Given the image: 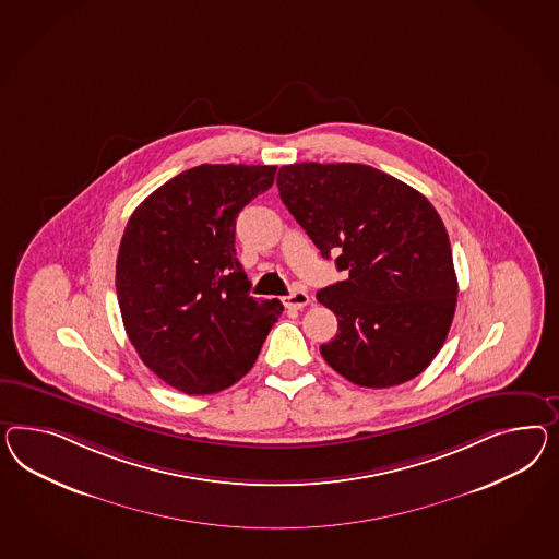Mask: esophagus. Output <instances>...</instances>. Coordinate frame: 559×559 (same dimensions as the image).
<instances>
[{
    "label": "esophagus",
    "instance_id": "esophagus-1",
    "mask_svg": "<svg viewBox=\"0 0 559 559\" xmlns=\"http://www.w3.org/2000/svg\"><path fill=\"white\" fill-rule=\"evenodd\" d=\"M285 305H287L288 309H302V307L309 305V295L301 290V288H297V290H293L290 295L285 297Z\"/></svg>",
    "mask_w": 559,
    "mask_h": 559
}]
</instances>
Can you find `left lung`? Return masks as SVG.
<instances>
[{"label":"left lung","mask_w":559,"mask_h":559,"mask_svg":"<svg viewBox=\"0 0 559 559\" xmlns=\"http://www.w3.org/2000/svg\"><path fill=\"white\" fill-rule=\"evenodd\" d=\"M288 212L346 281L318 301L337 318L319 347L325 362L366 389L403 384L438 356L457 297L452 246L436 207L391 175L356 163H297L278 170Z\"/></svg>","instance_id":"1"}]
</instances>
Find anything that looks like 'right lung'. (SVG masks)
<instances>
[{
    "label": "right lung",
    "instance_id": "obj_1",
    "mask_svg": "<svg viewBox=\"0 0 559 559\" xmlns=\"http://www.w3.org/2000/svg\"><path fill=\"white\" fill-rule=\"evenodd\" d=\"M276 166L201 165L130 215L116 262L123 328L140 360L173 389L212 394L238 382L283 313L250 297L236 217L269 191Z\"/></svg>",
    "mask_w": 559,
    "mask_h": 559
}]
</instances>
